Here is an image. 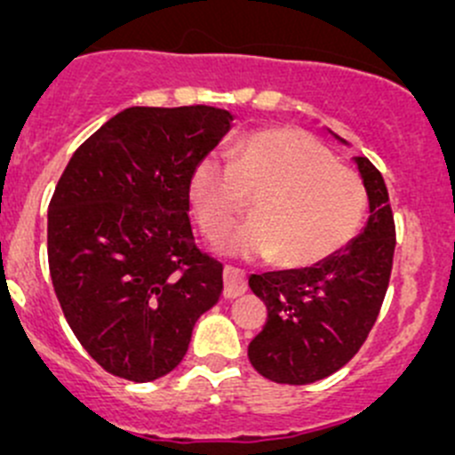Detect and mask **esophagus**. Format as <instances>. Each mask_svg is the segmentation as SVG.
I'll use <instances>...</instances> for the list:
<instances>
[{
    "instance_id": "esophagus-1",
    "label": "esophagus",
    "mask_w": 455,
    "mask_h": 455,
    "mask_svg": "<svg viewBox=\"0 0 455 455\" xmlns=\"http://www.w3.org/2000/svg\"><path fill=\"white\" fill-rule=\"evenodd\" d=\"M246 292V275L240 268L227 266L224 268V297L227 299H235V297Z\"/></svg>"
}]
</instances>
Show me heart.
I'll return each instance as SVG.
<instances>
[{
    "instance_id": "obj_1",
    "label": "heart",
    "mask_w": 455,
    "mask_h": 455,
    "mask_svg": "<svg viewBox=\"0 0 455 455\" xmlns=\"http://www.w3.org/2000/svg\"><path fill=\"white\" fill-rule=\"evenodd\" d=\"M202 233L222 237L244 215L255 218L220 244L224 253L273 257L308 268L346 249L368 204L363 180L299 130H266L242 142L231 163L204 158L189 182Z\"/></svg>"
}]
</instances>
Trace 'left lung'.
<instances>
[{
  "mask_svg": "<svg viewBox=\"0 0 455 455\" xmlns=\"http://www.w3.org/2000/svg\"><path fill=\"white\" fill-rule=\"evenodd\" d=\"M355 163L370 200L363 231L308 268L249 277L268 310L264 330L249 343V359L275 383L306 385L341 370L365 343L383 306L396 228L380 172L363 156Z\"/></svg>",
  "mask_w": 455,
  "mask_h": 455,
  "instance_id": "8db88e82",
  "label": "left lung"
}]
</instances>
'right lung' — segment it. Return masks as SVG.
I'll return each mask as SVG.
<instances>
[{
    "label": "right lung",
    "mask_w": 455,
    "mask_h": 455,
    "mask_svg": "<svg viewBox=\"0 0 455 455\" xmlns=\"http://www.w3.org/2000/svg\"><path fill=\"white\" fill-rule=\"evenodd\" d=\"M227 109L127 108L72 154L48 206V264L72 332L109 374L149 383L222 292L196 246L189 182L231 130Z\"/></svg>",
    "instance_id": "right-lung-1"
}]
</instances>
